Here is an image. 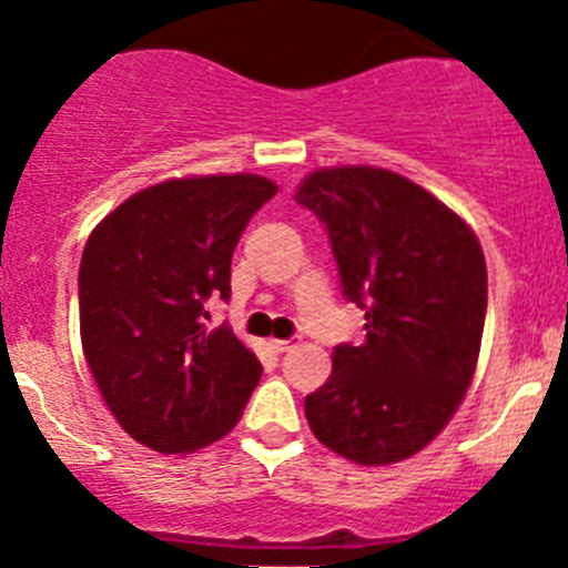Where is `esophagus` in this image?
<instances>
[{"label": "esophagus", "mask_w": 568, "mask_h": 568, "mask_svg": "<svg viewBox=\"0 0 568 568\" xmlns=\"http://www.w3.org/2000/svg\"><path fill=\"white\" fill-rule=\"evenodd\" d=\"M272 349L274 353H288L291 347H296V338H272Z\"/></svg>", "instance_id": "obj_1"}]
</instances>
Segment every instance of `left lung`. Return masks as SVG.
Wrapping results in <instances>:
<instances>
[{
    "label": "left lung",
    "instance_id": "1",
    "mask_svg": "<svg viewBox=\"0 0 568 568\" xmlns=\"http://www.w3.org/2000/svg\"><path fill=\"white\" fill-rule=\"evenodd\" d=\"M325 224L364 338L333 349V375L305 397L322 445L358 465L426 448L463 404L487 314L485 254L470 226L409 179L325 168L296 190Z\"/></svg>",
    "mask_w": 568,
    "mask_h": 568
}]
</instances>
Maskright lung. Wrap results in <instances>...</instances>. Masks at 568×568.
Listing matches in <instances>:
<instances>
[{
  "instance_id": "right-lung-1",
  "label": "right lung",
  "mask_w": 568,
  "mask_h": 568,
  "mask_svg": "<svg viewBox=\"0 0 568 568\" xmlns=\"http://www.w3.org/2000/svg\"><path fill=\"white\" fill-rule=\"evenodd\" d=\"M277 193L252 173L140 190L89 235L78 274L83 356L116 423L153 452L224 437L263 367L206 300H230L232 252Z\"/></svg>"
}]
</instances>
